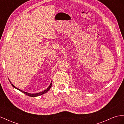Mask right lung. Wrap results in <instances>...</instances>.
Returning <instances> with one entry per match:
<instances>
[{
	"label": "right lung",
	"instance_id": "add662e5",
	"mask_svg": "<svg viewBox=\"0 0 124 124\" xmlns=\"http://www.w3.org/2000/svg\"><path fill=\"white\" fill-rule=\"evenodd\" d=\"M9 81H10V83L11 84V85H12V86H13V87H14V88L17 89V90H19V91H20L21 92H22V93H25V94H26V95H28V96H30V97H37V96H40V95H43V94H44V93H46L47 92L49 91V90L50 89V88H51V87H52V83H50V85L49 86V87H48V88H47L46 89H45V90H44V91H43V92H40V93H27V92H24V91H23V90H20V89H19V88H17L16 87H15V86L13 85V84L11 83V81H10V80H9Z\"/></svg>",
	"mask_w": 124,
	"mask_h": 124
}]
</instances>
